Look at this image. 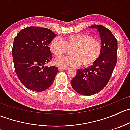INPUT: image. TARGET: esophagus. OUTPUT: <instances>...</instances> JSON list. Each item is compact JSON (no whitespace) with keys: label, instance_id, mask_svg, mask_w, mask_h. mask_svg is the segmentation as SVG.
Masks as SVG:
<instances>
[{"label":"esophagus","instance_id":"1","mask_svg":"<svg viewBox=\"0 0 130 130\" xmlns=\"http://www.w3.org/2000/svg\"><path fill=\"white\" fill-rule=\"evenodd\" d=\"M58 70H68V68L63 67H59Z\"/></svg>","mask_w":130,"mask_h":130}]
</instances>
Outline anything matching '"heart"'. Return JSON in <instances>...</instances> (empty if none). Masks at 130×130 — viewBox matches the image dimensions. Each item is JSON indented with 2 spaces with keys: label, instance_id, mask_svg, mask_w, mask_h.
Returning a JSON list of instances; mask_svg holds the SVG:
<instances>
[{
  "label": "heart",
  "instance_id": "obj_1",
  "mask_svg": "<svg viewBox=\"0 0 130 130\" xmlns=\"http://www.w3.org/2000/svg\"><path fill=\"white\" fill-rule=\"evenodd\" d=\"M51 52L57 57L67 54L70 50L69 57L56 59L55 63L63 67H88L94 63L100 57L103 51V44L98 39L89 34H72L63 39L55 37L50 43Z\"/></svg>",
  "mask_w": 130,
  "mask_h": 130
}]
</instances>
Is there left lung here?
I'll list each match as a JSON object with an SVG mask.
<instances>
[{"mask_svg":"<svg viewBox=\"0 0 130 130\" xmlns=\"http://www.w3.org/2000/svg\"><path fill=\"white\" fill-rule=\"evenodd\" d=\"M91 28L98 29L103 44L99 58L93 65L77 70L71 81L73 89L78 94L91 95L100 92L107 85L117 61L118 43L109 29L102 25L94 24Z\"/></svg>","mask_w":130,"mask_h":130,"instance_id":"left-lung-1","label":"left lung"}]
</instances>
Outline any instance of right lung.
<instances>
[{
    "label": "right lung",
    "mask_w": 130,
    "mask_h": 130,
    "mask_svg": "<svg viewBox=\"0 0 130 130\" xmlns=\"http://www.w3.org/2000/svg\"><path fill=\"white\" fill-rule=\"evenodd\" d=\"M56 34L44 27L30 26L18 32L14 40L12 57L18 78L36 92L49 88L58 72L57 67H44L52 59L48 44Z\"/></svg>",
    "instance_id": "add662e5"
}]
</instances>
